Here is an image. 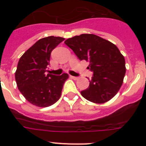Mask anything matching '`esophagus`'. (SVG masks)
<instances>
[{
    "instance_id": "34e87169",
    "label": "esophagus",
    "mask_w": 146,
    "mask_h": 146,
    "mask_svg": "<svg viewBox=\"0 0 146 146\" xmlns=\"http://www.w3.org/2000/svg\"><path fill=\"white\" fill-rule=\"evenodd\" d=\"M70 77H71V78H72V79L75 80H76L78 79V77H74V76H72V75H71Z\"/></svg>"
}]
</instances>
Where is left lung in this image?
<instances>
[{
	"mask_svg": "<svg viewBox=\"0 0 146 146\" xmlns=\"http://www.w3.org/2000/svg\"><path fill=\"white\" fill-rule=\"evenodd\" d=\"M64 43L80 60L89 62L88 69L94 72L89 87L81 91V95L96 104H103L114 97L126 73L124 57L118 47L108 40L89 33L69 38Z\"/></svg>",
	"mask_w": 146,
	"mask_h": 146,
	"instance_id": "1",
	"label": "left lung"
}]
</instances>
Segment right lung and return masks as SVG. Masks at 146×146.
Returning <instances> with one entry per match:
<instances>
[{"instance_id": "1", "label": "right lung", "mask_w": 146, "mask_h": 146, "mask_svg": "<svg viewBox=\"0 0 146 146\" xmlns=\"http://www.w3.org/2000/svg\"><path fill=\"white\" fill-rule=\"evenodd\" d=\"M65 39L51 36L38 40L21 56L15 72L19 91L27 101L39 108L55 104L60 99L68 74L60 76L45 74L50 64V53Z\"/></svg>"}]
</instances>
